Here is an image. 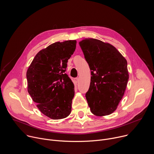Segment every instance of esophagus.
I'll return each mask as SVG.
<instances>
[{"label": "esophagus", "instance_id": "34e87169", "mask_svg": "<svg viewBox=\"0 0 154 154\" xmlns=\"http://www.w3.org/2000/svg\"><path fill=\"white\" fill-rule=\"evenodd\" d=\"M79 78H75V79H74V82H75V83H77L79 82Z\"/></svg>", "mask_w": 154, "mask_h": 154}]
</instances>
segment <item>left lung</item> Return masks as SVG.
Returning a JSON list of instances; mask_svg holds the SVG:
<instances>
[{"label": "left lung", "mask_w": 154, "mask_h": 154, "mask_svg": "<svg viewBox=\"0 0 154 154\" xmlns=\"http://www.w3.org/2000/svg\"><path fill=\"white\" fill-rule=\"evenodd\" d=\"M91 70V82L86 99L97 116L113 113L122 99L129 78L127 62L110 44L94 38L79 42Z\"/></svg>", "instance_id": "obj_1"}]
</instances>
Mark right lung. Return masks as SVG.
<instances>
[{"label":"right lung","instance_id":"right-lung-1","mask_svg":"<svg viewBox=\"0 0 154 154\" xmlns=\"http://www.w3.org/2000/svg\"><path fill=\"white\" fill-rule=\"evenodd\" d=\"M75 40L56 42L41 50L27 69V90L39 111L52 119L71 112L74 85L65 74L76 48Z\"/></svg>","mask_w":154,"mask_h":154}]
</instances>
